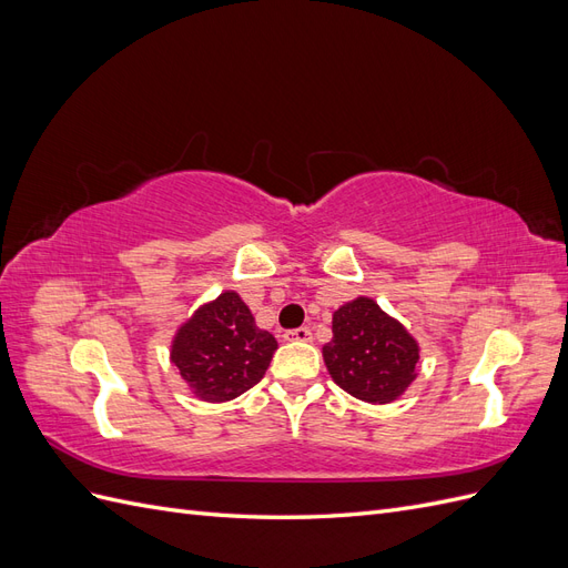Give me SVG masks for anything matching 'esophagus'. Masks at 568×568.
<instances>
[{"label":"esophagus","mask_w":568,"mask_h":568,"mask_svg":"<svg viewBox=\"0 0 568 568\" xmlns=\"http://www.w3.org/2000/svg\"><path fill=\"white\" fill-rule=\"evenodd\" d=\"M313 332L307 326H298V329H288L284 332V341H311Z\"/></svg>","instance_id":"34e87169"}]
</instances>
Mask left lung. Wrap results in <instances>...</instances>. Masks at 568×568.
Returning <instances> with one entry per match:
<instances>
[{"label": "left lung", "mask_w": 568, "mask_h": 568, "mask_svg": "<svg viewBox=\"0 0 568 568\" xmlns=\"http://www.w3.org/2000/svg\"><path fill=\"white\" fill-rule=\"evenodd\" d=\"M334 338L322 348L332 379L353 398L372 405L398 400L415 382L419 346L405 326L372 298L341 305L332 320Z\"/></svg>", "instance_id": "left-lung-1"}]
</instances>
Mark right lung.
Segmentation results:
<instances>
[{
    "label": "right lung",
    "instance_id": "obj_1",
    "mask_svg": "<svg viewBox=\"0 0 568 568\" xmlns=\"http://www.w3.org/2000/svg\"><path fill=\"white\" fill-rule=\"evenodd\" d=\"M277 341L257 329L234 291L201 305L173 338L170 359L196 398L225 403L263 379Z\"/></svg>",
    "mask_w": 568,
    "mask_h": 568
}]
</instances>
